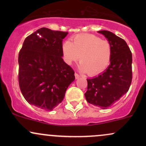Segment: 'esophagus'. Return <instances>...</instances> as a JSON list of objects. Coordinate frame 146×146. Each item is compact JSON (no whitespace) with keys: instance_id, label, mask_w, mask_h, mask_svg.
<instances>
[{"instance_id":"34e87169","label":"esophagus","mask_w":146,"mask_h":146,"mask_svg":"<svg viewBox=\"0 0 146 146\" xmlns=\"http://www.w3.org/2000/svg\"><path fill=\"white\" fill-rule=\"evenodd\" d=\"M75 79H79L80 78V75H79L78 73H75Z\"/></svg>"}]
</instances>
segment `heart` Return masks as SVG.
<instances>
[{"mask_svg": "<svg viewBox=\"0 0 146 146\" xmlns=\"http://www.w3.org/2000/svg\"><path fill=\"white\" fill-rule=\"evenodd\" d=\"M65 62L68 65L80 59V68L90 75L102 73L110 64L113 54L111 44L93 34H78L73 42L66 40L62 45Z\"/></svg>", "mask_w": 146, "mask_h": 146, "instance_id": "obj_1", "label": "heart"}]
</instances>
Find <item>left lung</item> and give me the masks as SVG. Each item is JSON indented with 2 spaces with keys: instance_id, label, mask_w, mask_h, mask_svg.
Segmentation results:
<instances>
[{
  "instance_id": "obj_1",
  "label": "left lung",
  "mask_w": 146,
  "mask_h": 146,
  "mask_svg": "<svg viewBox=\"0 0 146 146\" xmlns=\"http://www.w3.org/2000/svg\"><path fill=\"white\" fill-rule=\"evenodd\" d=\"M111 44L113 54L108 67L95 78L87 79L85 93L89 104L106 109L128 91L132 82V53L124 40L108 31H99Z\"/></svg>"
}]
</instances>
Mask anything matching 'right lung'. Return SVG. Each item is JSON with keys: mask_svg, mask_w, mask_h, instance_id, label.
I'll return each mask as SVG.
<instances>
[{"mask_svg": "<svg viewBox=\"0 0 146 146\" xmlns=\"http://www.w3.org/2000/svg\"><path fill=\"white\" fill-rule=\"evenodd\" d=\"M68 32L41 28L25 38L18 55V82L31 105L51 110L62 102L75 72L64 62L62 40Z\"/></svg>", "mask_w": 146, "mask_h": 146, "instance_id": "right-lung-1", "label": "right lung"}]
</instances>
